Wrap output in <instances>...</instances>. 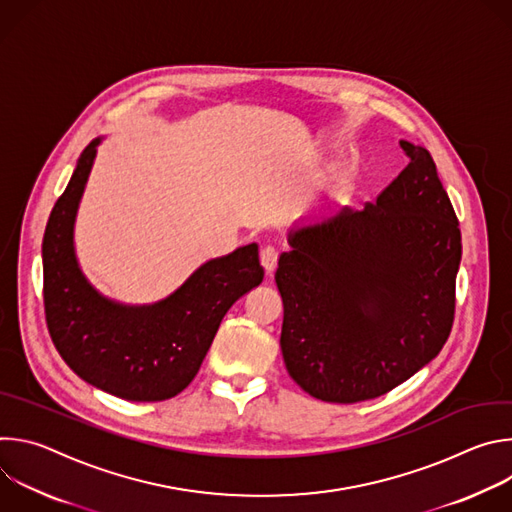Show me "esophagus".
I'll return each mask as SVG.
<instances>
[{"label":"esophagus","mask_w":512,"mask_h":512,"mask_svg":"<svg viewBox=\"0 0 512 512\" xmlns=\"http://www.w3.org/2000/svg\"><path fill=\"white\" fill-rule=\"evenodd\" d=\"M259 257H261V265H263V269L271 275V273L275 271V267H277V257H279L277 249H275V247H263Z\"/></svg>","instance_id":"34e87169"}]
</instances>
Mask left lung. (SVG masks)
<instances>
[{
  "label": "left lung",
  "mask_w": 512,
  "mask_h": 512,
  "mask_svg": "<svg viewBox=\"0 0 512 512\" xmlns=\"http://www.w3.org/2000/svg\"><path fill=\"white\" fill-rule=\"evenodd\" d=\"M399 145L409 164L375 204L289 233L277 263L285 369L328 403L389 393L452 332L460 223L431 154Z\"/></svg>",
  "instance_id": "1"
}]
</instances>
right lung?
<instances>
[{
	"label": "right lung",
	"instance_id": "right-lung-1",
	"mask_svg": "<svg viewBox=\"0 0 512 512\" xmlns=\"http://www.w3.org/2000/svg\"><path fill=\"white\" fill-rule=\"evenodd\" d=\"M99 143L93 139L81 154L44 231L48 332L89 385L127 401H166L192 383L229 308L263 281L259 247L251 243L204 263L158 304L107 300L83 275L72 241Z\"/></svg>",
	"mask_w": 512,
	"mask_h": 512
}]
</instances>
